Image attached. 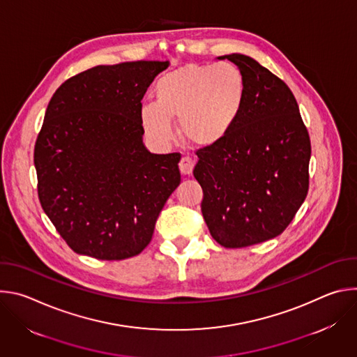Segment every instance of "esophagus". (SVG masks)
<instances>
[{
	"label": "esophagus",
	"mask_w": 357,
	"mask_h": 357,
	"mask_svg": "<svg viewBox=\"0 0 357 357\" xmlns=\"http://www.w3.org/2000/svg\"><path fill=\"white\" fill-rule=\"evenodd\" d=\"M179 169L183 175H190L193 171V160L190 157H182L179 162Z\"/></svg>",
	"instance_id": "obj_1"
}]
</instances>
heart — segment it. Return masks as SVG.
Instances as JSON below:
<instances>
[{
    "label": "heart",
    "mask_w": 357,
    "mask_h": 357,
    "mask_svg": "<svg viewBox=\"0 0 357 357\" xmlns=\"http://www.w3.org/2000/svg\"><path fill=\"white\" fill-rule=\"evenodd\" d=\"M244 96L240 70L230 63L188 65L162 76L155 103L141 107L145 131L157 141L174 138L172 120L192 144L208 146L220 141L236 121Z\"/></svg>",
    "instance_id": "1"
}]
</instances>
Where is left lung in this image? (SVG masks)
<instances>
[{
    "label": "left lung",
    "instance_id": "1",
    "mask_svg": "<svg viewBox=\"0 0 357 357\" xmlns=\"http://www.w3.org/2000/svg\"><path fill=\"white\" fill-rule=\"evenodd\" d=\"M244 80L240 113L216 144L196 151L193 176L212 237L240 248L280 236L310 188L311 141L289 87L257 61L220 56Z\"/></svg>",
    "mask_w": 357,
    "mask_h": 357
}]
</instances>
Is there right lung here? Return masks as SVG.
I'll list each match as a JSON object with an SVG mask.
<instances>
[{
	"label": "right lung",
	"mask_w": 357,
	"mask_h": 357,
	"mask_svg": "<svg viewBox=\"0 0 357 357\" xmlns=\"http://www.w3.org/2000/svg\"><path fill=\"white\" fill-rule=\"evenodd\" d=\"M169 62L137 61L84 70L50 98L33 151L43 212L77 254H139L181 183L179 152L151 154L141 100Z\"/></svg>",
	"instance_id": "add662e5"
}]
</instances>
